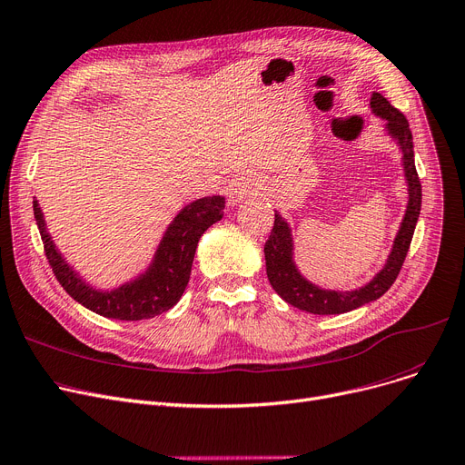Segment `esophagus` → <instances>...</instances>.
<instances>
[{"label": "esophagus", "mask_w": 465, "mask_h": 465, "mask_svg": "<svg viewBox=\"0 0 465 465\" xmlns=\"http://www.w3.org/2000/svg\"><path fill=\"white\" fill-rule=\"evenodd\" d=\"M262 189V182L255 174H236L229 185H227V195L232 204L242 203L243 199H248L252 195H257Z\"/></svg>", "instance_id": "34e87169"}]
</instances>
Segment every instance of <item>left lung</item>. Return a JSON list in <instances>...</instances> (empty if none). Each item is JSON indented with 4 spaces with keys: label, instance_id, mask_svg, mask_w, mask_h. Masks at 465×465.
Instances as JSON below:
<instances>
[{
    "label": "left lung",
    "instance_id": "obj_1",
    "mask_svg": "<svg viewBox=\"0 0 465 465\" xmlns=\"http://www.w3.org/2000/svg\"><path fill=\"white\" fill-rule=\"evenodd\" d=\"M371 113L385 120L387 133L396 141L401 150L403 173L407 182V208L400 231L394 238L391 255L383 266L377 272L375 278L354 291H331L321 289L315 283L308 282L300 274L294 259H292V234L289 223L276 212L274 227L264 243V259H266V276L270 285L285 300L287 304L315 315H336L351 310H357L371 300L383 296L391 285L396 282L405 255L411 245V238L415 232V225L419 222L420 204H422V187L415 169V152H413V134L409 129V122L405 116L394 108L383 95L373 92L370 99Z\"/></svg>",
    "mask_w": 465,
    "mask_h": 465
}]
</instances>
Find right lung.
I'll list each match as a JSON object with an SVG mask.
<instances>
[{"label": "right lung", "mask_w": 465, "mask_h": 465, "mask_svg": "<svg viewBox=\"0 0 465 465\" xmlns=\"http://www.w3.org/2000/svg\"><path fill=\"white\" fill-rule=\"evenodd\" d=\"M225 197L213 195L183 206L163 234L150 266L141 276L113 291H101L82 280L52 242L37 199L35 222L45 245V255L60 285L84 308L116 321H143L169 312L182 298L197 243L204 231L223 217Z\"/></svg>", "instance_id": "obj_1"}]
</instances>
